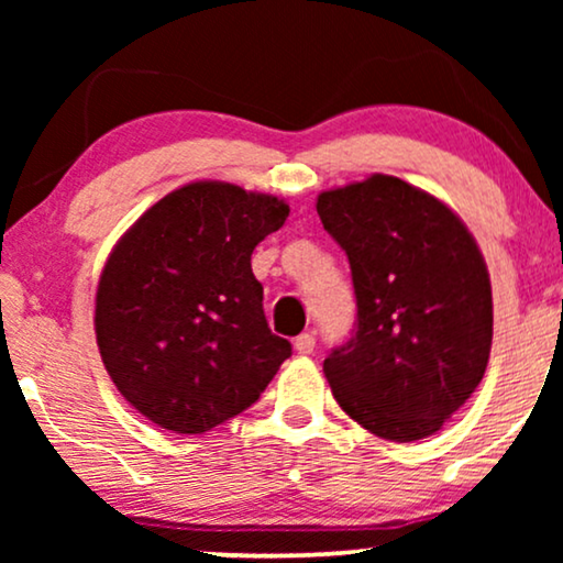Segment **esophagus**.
Here are the masks:
<instances>
[{"label": "esophagus", "instance_id": "34e87169", "mask_svg": "<svg viewBox=\"0 0 563 563\" xmlns=\"http://www.w3.org/2000/svg\"><path fill=\"white\" fill-rule=\"evenodd\" d=\"M295 349L297 353H302V356H310V353L314 351V335L312 333H302L295 338Z\"/></svg>", "mask_w": 563, "mask_h": 563}]
</instances>
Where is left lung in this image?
I'll list each match as a JSON object with an SVG mask.
<instances>
[{"label":"left lung","instance_id":"1","mask_svg":"<svg viewBox=\"0 0 563 563\" xmlns=\"http://www.w3.org/2000/svg\"><path fill=\"white\" fill-rule=\"evenodd\" d=\"M322 228L349 256L356 322L322 372L338 405L395 443L433 435L479 387L492 287L459 214L397 176L322 191Z\"/></svg>","mask_w":563,"mask_h":563}]
</instances>
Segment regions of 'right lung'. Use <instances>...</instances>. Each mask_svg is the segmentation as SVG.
I'll return each instance as SVG.
<instances>
[{"label": "right lung", "mask_w": 563, "mask_h": 563, "mask_svg": "<svg viewBox=\"0 0 563 563\" xmlns=\"http://www.w3.org/2000/svg\"><path fill=\"white\" fill-rule=\"evenodd\" d=\"M287 218L279 197L195 181L120 238L99 276L95 330L107 374L143 418L207 433L249 410L291 356L251 268Z\"/></svg>", "instance_id": "obj_1"}]
</instances>
